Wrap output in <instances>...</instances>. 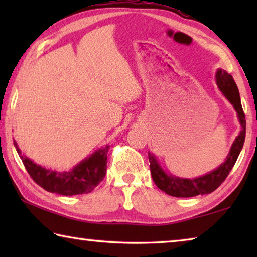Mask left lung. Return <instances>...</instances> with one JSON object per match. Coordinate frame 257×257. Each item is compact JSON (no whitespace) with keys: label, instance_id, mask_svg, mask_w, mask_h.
<instances>
[{"label":"left lung","instance_id":"8db88e82","mask_svg":"<svg viewBox=\"0 0 257 257\" xmlns=\"http://www.w3.org/2000/svg\"><path fill=\"white\" fill-rule=\"evenodd\" d=\"M215 79L221 92H222V94L232 104L234 110H236L239 122H240L241 125V130L237 138L234 139L233 144L231 149H230L229 154L224 162L219 168H216L215 170L211 171L210 173H206L205 176L195 178V179H185V178L168 175L161 168V165L158 162V160L155 159V156L149 152L151 175L152 178H153V181L161 190H163L164 193L170 195V196L194 197L197 196V195H205L214 191L225 180L229 172L231 171L239 154H240L243 143H245V113L242 111L240 96H239V90L236 82H234L231 75H229L227 71L221 70V69L216 71Z\"/></svg>","mask_w":257,"mask_h":257}]
</instances>
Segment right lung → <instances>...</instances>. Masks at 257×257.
Segmentation results:
<instances>
[{
    "label": "right lung",
    "mask_w": 257,
    "mask_h": 257,
    "mask_svg": "<svg viewBox=\"0 0 257 257\" xmlns=\"http://www.w3.org/2000/svg\"><path fill=\"white\" fill-rule=\"evenodd\" d=\"M16 150L23 160L26 170L33 180L42 188L64 196L88 194L93 191L106 173L108 145L98 149L89 158L82 160L71 171H53L34 163L21 154V151L14 141Z\"/></svg>",
    "instance_id": "1"
}]
</instances>
